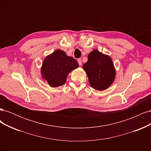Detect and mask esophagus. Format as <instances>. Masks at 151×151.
Instances as JSON below:
<instances>
[{"label":"esophagus","instance_id":"esophagus-1","mask_svg":"<svg viewBox=\"0 0 151 151\" xmlns=\"http://www.w3.org/2000/svg\"><path fill=\"white\" fill-rule=\"evenodd\" d=\"M77 62H78L79 65H82V60H81V58H79L78 60H77Z\"/></svg>","mask_w":151,"mask_h":151}]
</instances>
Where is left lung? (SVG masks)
I'll use <instances>...</instances> for the list:
<instances>
[{"instance_id":"8db88e82","label":"left lung","mask_w":151,"mask_h":151,"mask_svg":"<svg viewBox=\"0 0 151 151\" xmlns=\"http://www.w3.org/2000/svg\"><path fill=\"white\" fill-rule=\"evenodd\" d=\"M83 68L91 86L94 89H106L115 81L116 70L111 58L98 50L94 49L89 53L88 62L83 65Z\"/></svg>"}]
</instances>
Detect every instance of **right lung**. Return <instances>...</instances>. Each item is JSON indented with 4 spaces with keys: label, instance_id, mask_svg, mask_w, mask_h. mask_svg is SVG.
I'll return each instance as SVG.
<instances>
[{
    "label": "right lung",
    "instance_id": "1",
    "mask_svg": "<svg viewBox=\"0 0 151 151\" xmlns=\"http://www.w3.org/2000/svg\"><path fill=\"white\" fill-rule=\"evenodd\" d=\"M78 67L76 59L58 49L45 57L40 72L45 81L52 88H57L64 84L68 75Z\"/></svg>",
    "mask_w": 151,
    "mask_h": 151
}]
</instances>
